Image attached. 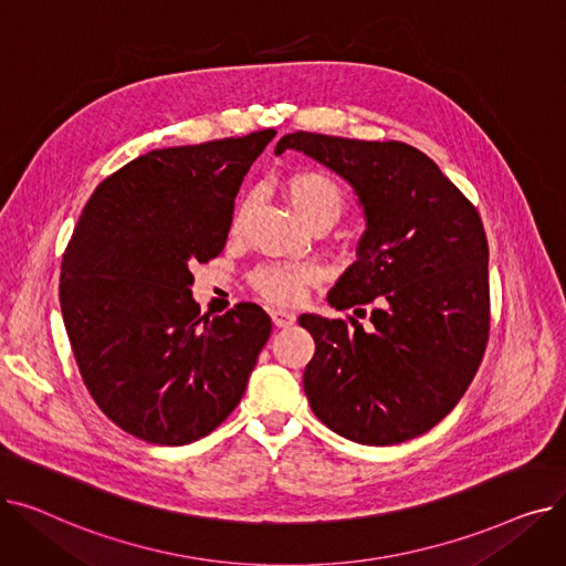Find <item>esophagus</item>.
Segmentation results:
<instances>
[{"instance_id":"esophagus-1","label":"esophagus","mask_w":566,"mask_h":566,"mask_svg":"<svg viewBox=\"0 0 566 566\" xmlns=\"http://www.w3.org/2000/svg\"><path fill=\"white\" fill-rule=\"evenodd\" d=\"M271 316H273V323L277 325V328H289V325L295 323V314L286 312V310H273Z\"/></svg>"}]
</instances>
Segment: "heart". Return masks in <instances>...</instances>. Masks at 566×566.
Masks as SVG:
<instances>
[{
	"instance_id": "obj_1",
	"label": "heart",
	"mask_w": 566,
	"mask_h": 566,
	"mask_svg": "<svg viewBox=\"0 0 566 566\" xmlns=\"http://www.w3.org/2000/svg\"><path fill=\"white\" fill-rule=\"evenodd\" d=\"M284 192L307 224H333L339 220L346 206V195L339 181L323 169H298L289 174L284 178ZM314 280L316 271L307 263H263L252 273V286L256 293L275 305L298 303L305 286Z\"/></svg>"
}]
</instances>
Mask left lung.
<instances>
[{
  "instance_id": "left-lung-1",
  "label": "left lung",
  "mask_w": 566,
  "mask_h": 566,
  "mask_svg": "<svg viewBox=\"0 0 566 566\" xmlns=\"http://www.w3.org/2000/svg\"><path fill=\"white\" fill-rule=\"evenodd\" d=\"M295 148L358 195L367 231L358 261L328 293L358 318L301 316L316 350L303 388L316 418L363 444H397L433 429L474 378L489 342V243L482 218L438 165L403 142L291 133Z\"/></svg>"
}]
</instances>
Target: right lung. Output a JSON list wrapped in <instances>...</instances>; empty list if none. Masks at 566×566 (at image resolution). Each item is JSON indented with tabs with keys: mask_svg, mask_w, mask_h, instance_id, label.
<instances>
[{
	"mask_svg": "<svg viewBox=\"0 0 566 566\" xmlns=\"http://www.w3.org/2000/svg\"><path fill=\"white\" fill-rule=\"evenodd\" d=\"M275 130L156 148L107 176L62 261L59 303L88 395L126 433L195 442L243 399L273 323L192 301V263L227 243L233 199Z\"/></svg>",
	"mask_w": 566,
	"mask_h": 566,
	"instance_id": "right-lung-1",
	"label": "right lung"
}]
</instances>
